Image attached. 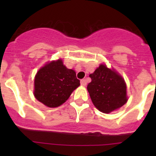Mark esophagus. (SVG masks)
Wrapping results in <instances>:
<instances>
[{
    "instance_id": "esophagus-1",
    "label": "esophagus",
    "mask_w": 156,
    "mask_h": 156,
    "mask_svg": "<svg viewBox=\"0 0 156 156\" xmlns=\"http://www.w3.org/2000/svg\"><path fill=\"white\" fill-rule=\"evenodd\" d=\"M80 84L82 85V86H83V87H85L87 85V80L85 79H83V80H80Z\"/></svg>"
}]
</instances>
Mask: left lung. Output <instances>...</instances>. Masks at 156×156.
Masks as SVG:
<instances>
[{
  "instance_id": "8db88e82",
  "label": "left lung",
  "mask_w": 156,
  "mask_h": 156,
  "mask_svg": "<svg viewBox=\"0 0 156 156\" xmlns=\"http://www.w3.org/2000/svg\"><path fill=\"white\" fill-rule=\"evenodd\" d=\"M89 76L91 82L88 83L87 90L99 111L109 113L126 104V83L117 72L101 64Z\"/></svg>"
}]
</instances>
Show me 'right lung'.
<instances>
[{"label": "right lung", "instance_id": "right-lung-1", "mask_svg": "<svg viewBox=\"0 0 156 156\" xmlns=\"http://www.w3.org/2000/svg\"><path fill=\"white\" fill-rule=\"evenodd\" d=\"M80 85L76 72L67 69L62 59L52 61L39 69L34 79V96L49 108L58 107Z\"/></svg>", "mask_w": 156, "mask_h": 156}]
</instances>
